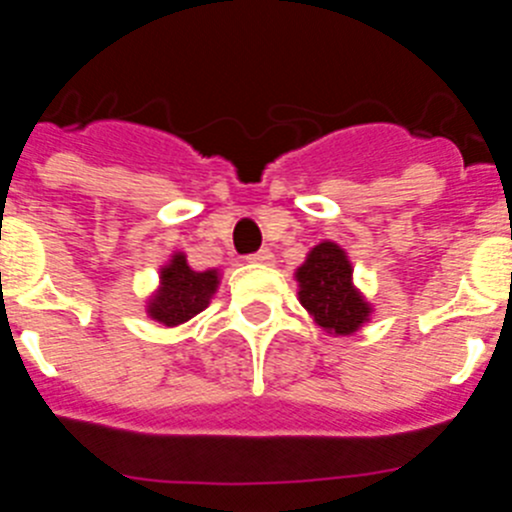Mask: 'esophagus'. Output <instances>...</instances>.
<instances>
[{
	"label": "esophagus",
	"instance_id": "obj_1",
	"mask_svg": "<svg viewBox=\"0 0 512 512\" xmlns=\"http://www.w3.org/2000/svg\"><path fill=\"white\" fill-rule=\"evenodd\" d=\"M248 261L256 266H271L274 264V253L271 251H259V253H253V256H248Z\"/></svg>",
	"mask_w": 512,
	"mask_h": 512
}]
</instances>
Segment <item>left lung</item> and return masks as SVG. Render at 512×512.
I'll list each match as a JSON object with an SVG mask.
<instances>
[{
	"mask_svg": "<svg viewBox=\"0 0 512 512\" xmlns=\"http://www.w3.org/2000/svg\"><path fill=\"white\" fill-rule=\"evenodd\" d=\"M297 300L328 336H354L374 315V305L354 284V264L336 241H320L295 269Z\"/></svg>",
	"mask_w": 512,
	"mask_h": 512,
	"instance_id": "8db88e82",
	"label": "left lung"
}]
</instances>
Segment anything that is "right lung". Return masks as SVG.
Instances as JSON below:
<instances>
[{
	"label": "right lung",
	"mask_w": 512,
	"mask_h": 512,
	"mask_svg": "<svg viewBox=\"0 0 512 512\" xmlns=\"http://www.w3.org/2000/svg\"><path fill=\"white\" fill-rule=\"evenodd\" d=\"M223 271H197L189 266L187 253L174 251L158 269V284L146 297V315L164 328H176L200 315L220 289Z\"/></svg>",
	"instance_id": "right-lung-1"
}]
</instances>
